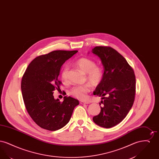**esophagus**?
Segmentation results:
<instances>
[{"mask_svg": "<svg viewBox=\"0 0 159 159\" xmlns=\"http://www.w3.org/2000/svg\"><path fill=\"white\" fill-rule=\"evenodd\" d=\"M80 102V104H89V103H90L89 101H81Z\"/></svg>", "mask_w": 159, "mask_h": 159, "instance_id": "esophagus-1", "label": "esophagus"}]
</instances>
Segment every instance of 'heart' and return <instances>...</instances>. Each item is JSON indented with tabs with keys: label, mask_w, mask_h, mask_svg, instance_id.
Returning <instances> with one entry per match:
<instances>
[{
	"label": "heart",
	"mask_w": 159,
	"mask_h": 159,
	"mask_svg": "<svg viewBox=\"0 0 159 159\" xmlns=\"http://www.w3.org/2000/svg\"><path fill=\"white\" fill-rule=\"evenodd\" d=\"M76 64L79 69L84 73H87V79L93 84H98L101 82L104 76L103 70L101 67L96 66L95 62L87 58H81L76 61ZM68 68L67 67L62 69L61 78L62 80H67ZM91 85L85 84L73 86L70 90V93L79 99H84L86 93L91 90Z\"/></svg>",
	"instance_id": "heart-1"
}]
</instances>
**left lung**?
I'll return each mask as SVG.
<instances>
[{"label": "left lung", "mask_w": 159, "mask_h": 159, "mask_svg": "<svg viewBox=\"0 0 159 159\" xmlns=\"http://www.w3.org/2000/svg\"><path fill=\"white\" fill-rule=\"evenodd\" d=\"M92 52L101 59L104 68L102 80L93 92L101 97V112L93 117L99 126L110 128L120 123L133 106L136 79L126 59L109 46H96Z\"/></svg>", "instance_id": "1"}]
</instances>
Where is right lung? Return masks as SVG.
<instances>
[{
	"mask_svg": "<svg viewBox=\"0 0 159 159\" xmlns=\"http://www.w3.org/2000/svg\"><path fill=\"white\" fill-rule=\"evenodd\" d=\"M77 51H54L32 61L21 80L24 102L31 119L38 126L54 131L70 121L77 99L64 97V101L54 98L53 91L60 88L58 77L62 64Z\"/></svg>",
	"mask_w": 159,
	"mask_h": 159,
	"instance_id": "right-lung-1",
	"label": "right lung"
}]
</instances>
